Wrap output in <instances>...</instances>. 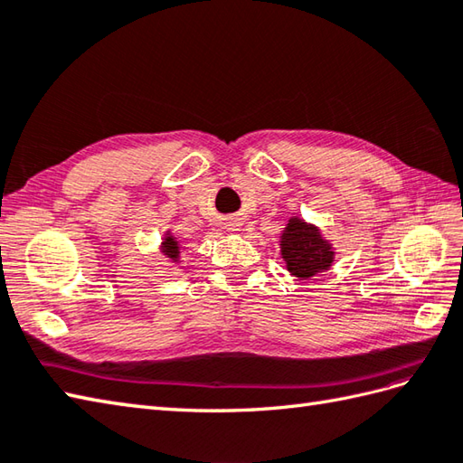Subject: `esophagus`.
I'll use <instances>...</instances> for the list:
<instances>
[{"mask_svg":"<svg viewBox=\"0 0 463 463\" xmlns=\"http://www.w3.org/2000/svg\"><path fill=\"white\" fill-rule=\"evenodd\" d=\"M234 226H237V224H234ZM234 231H237V229H234Z\"/></svg>","mask_w":463,"mask_h":463,"instance_id":"obj_1","label":"esophagus"}]
</instances>
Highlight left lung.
I'll list each match as a JSON object with an SVG mask.
<instances>
[{"mask_svg": "<svg viewBox=\"0 0 463 463\" xmlns=\"http://www.w3.org/2000/svg\"><path fill=\"white\" fill-rule=\"evenodd\" d=\"M280 252L287 260L288 272L300 280L328 270L334 260L332 244L322 239L317 226L304 222L298 216L290 219L287 229L282 231Z\"/></svg>", "mask_w": 463, "mask_h": 463, "instance_id": "1", "label": "left lung"}]
</instances>
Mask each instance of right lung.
Wrapping results in <instances>:
<instances>
[{"label": "right lung", "mask_w": 463, "mask_h": 463, "mask_svg": "<svg viewBox=\"0 0 463 463\" xmlns=\"http://www.w3.org/2000/svg\"><path fill=\"white\" fill-rule=\"evenodd\" d=\"M179 242H176L171 234H166L165 237V241H163V252L166 254V259H171V260H176L179 259Z\"/></svg>", "instance_id": "right-lung-1"}]
</instances>
